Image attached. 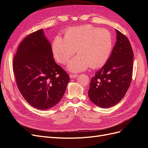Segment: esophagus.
<instances>
[{"label":"esophagus","mask_w":148,"mask_h":148,"mask_svg":"<svg viewBox=\"0 0 148 148\" xmlns=\"http://www.w3.org/2000/svg\"><path fill=\"white\" fill-rule=\"evenodd\" d=\"M77 77H78V75H77V74H70V78H77Z\"/></svg>","instance_id":"1"}]
</instances>
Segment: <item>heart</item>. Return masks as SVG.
Wrapping results in <instances>:
<instances>
[{"mask_svg": "<svg viewBox=\"0 0 148 148\" xmlns=\"http://www.w3.org/2000/svg\"><path fill=\"white\" fill-rule=\"evenodd\" d=\"M114 46L110 31L91 25L66 29L64 38L56 36L52 43L55 60L66 64L75 53H78L70 61L67 69L73 72L84 71L90 66L98 69L109 60Z\"/></svg>", "mask_w": 148, "mask_h": 148, "instance_id": "heart-1", "label": "heart"}]
</instances>
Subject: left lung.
Returning a JSON list of instances; mask_svg holds the SVG:
<instances>
[{
    "label": "left lung",
    "instance_id": "1",
    "mask_svg": "<svg viewBox=\"0 0 148 148\" xmlns=\"http://www.w3.org/2000/svg\"><path fill=\"white\" fill-rule=\"evenodd\" d=\"M117 41L107 63L91 79L88 96L94 104L107 108L123 99L133 73V52L128 39L117 29Z\"/></svg>",
    "mask_w": 148,
    "mask_h": 148
}]
</instances>
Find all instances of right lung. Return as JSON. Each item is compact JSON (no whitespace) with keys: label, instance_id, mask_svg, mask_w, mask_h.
I'll use <instances>...</instances> for the list:
<instances>
[{"label":"right lung","instance_id":"1","mask_svg":"<svg viewBox=\"0 0 148 148\" xmlns=\"http://www.w3.org/2000/svg\"><path fill=\"white\" fill-rule=\"evenodd\" d=\"M18 88L34 108L50 109L63 97L70 77L53 59L51 43L42 29L26 36L13 60Z\"/></svg>","mask_w":148,"mask_h":148}]
</instances>
